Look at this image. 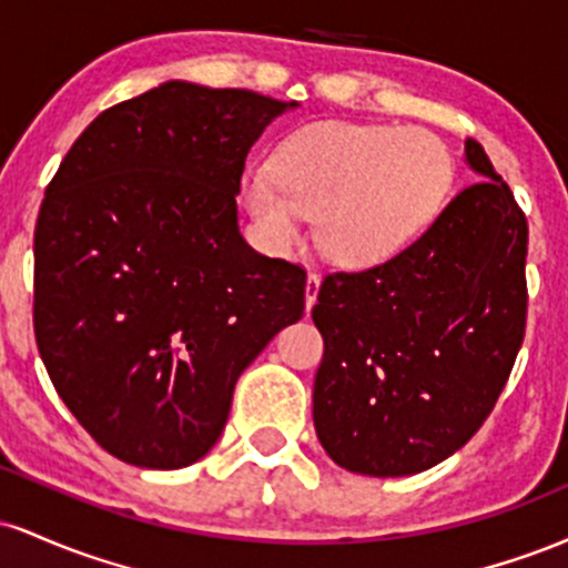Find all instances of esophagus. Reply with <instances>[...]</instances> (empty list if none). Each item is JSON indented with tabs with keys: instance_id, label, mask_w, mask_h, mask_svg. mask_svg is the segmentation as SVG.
<instances>
[{
	"instance_id": "1",
	"label": "esophagus",
	"mask_w": 568,
	"mask_h": 568,
	"mask_svg": "<svg viewBox=\"0 0 568 568\" xmlns=\"http://www.w3.org/2000/svg\"><path fill=\"white\" fill-rule=\"evenodd\" d=\"M317 291H321V275H317V272H310V275H306V310L317 302Z\"/></svg>"
}]
</instances>
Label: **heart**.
<instances>
[{"mask_svg":"<svg viewBox=\"0 0 568 568\" xmlns=\"http://www.w3.org/2000/svg\"><path fill=\"white\" fill-rule=\"evenodd\" d=\"M452 179V154L429 130L323 120L285 135L272 168H251L243 200L275 251H291L302 240L304 216L315 213L325 256L371 266L425 230Z\"/></svg>","mask_w":568,"mask_h":568,"instance_id":"obj_1","label":"heart"}]
</instances>
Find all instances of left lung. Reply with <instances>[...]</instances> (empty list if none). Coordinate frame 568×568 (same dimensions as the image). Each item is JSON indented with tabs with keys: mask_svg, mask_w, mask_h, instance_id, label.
I'll return each instance as SVG.
<instances>
[{
	"mask_svg": "<svg viewBox=\"0 0 568 568\" xmlns=\"http://www.w3.org/2000/svg\"><path fill=\"white\" fill-rule=\"evenodd\" d=\"M462 189L387 262L325 275L312 419L349 473L400 478L459 452L497 406L526 331L529 224L484 146Z\"/></svg>",
	"mask_w": 568,
	"mask_h": 568,
	"instance_id": "left-lung-1",
	"label": "left lung"
}]
</instances>
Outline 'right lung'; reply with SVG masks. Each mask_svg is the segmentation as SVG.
I'll return each instance as SVG.
<instances>
[{"mask_svg": "<svg viewBox=\"0 0 568 568\" xmlns=\"http://www.w3.org/2000/svg\"><path fill=\"white\" fill-rule=\"evenodd\" d=\"M165 82L84 128L34 230V336L55 393L116 459L211 452L240 374L304 315V266L245 243V158L293 109Z\"/></svg>", "mask_w": 568, "mask_h": 568, "instance_id": "add662e5", "label": "right lung"}]
</instances>
